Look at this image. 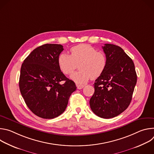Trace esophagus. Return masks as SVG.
<instances>
[{
  "mask_svg": "<svg viewBox=\"0 0 154 154\" xmlns=\"http://www.w3.org/2000/svg\"><path fill=\"white\" fill-rule=\"evenodd\" d=\"M76 86H77V89H79V90H81V89H82L84 87V85H79V84H76Z\"/></svg>",
  "mask_w": 154,
  "mask_h": 154,
  "instance_id": "34e87169",
  "label": "esophagus"
}]
</instances>
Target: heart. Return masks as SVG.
<instances>
[{"label": "heart", "instance_id": "b5f03b06", "mask_svg": "<svg viewBox=\"0 0 154 154\" xmlns=\"http://www.w3.org/2000/svg\"><path fill=\"white\" fill-rule=\"evenodd\" d=\"M71 55L63 53L58 57L60 71L66 75L74 72L79 64V71L71 75L78 83H83L90 78L96 79L104 72L106 66L105 55L86 44H80L71 48Z\"/></svg>", "mask_w": 154, "mask_h": 154}]
</instances>
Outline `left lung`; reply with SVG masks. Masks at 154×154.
Returning a JSON list of instances; mask_svg holds the SVG:
<instances>
[{"label": "left lung", "mask_w": 154, "mask_h": 154, "mask_svg": "<svg viewBox=\"0 0 154 154\" xmlns=\"http://www.w3.org/2000/svg\"><path fill=\"white\" fill-rule=\"evenodd\" d=\"M102 49L106 66L95 80L94 93L90 105L97 116L109 119L120 115L130 105L137 75L132 60L121 48L105 44Z\"/></svg>", "instance_id": "8db88e82"}]
</instances>
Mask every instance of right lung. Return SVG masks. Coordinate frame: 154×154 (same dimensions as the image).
<instances>
[{
	"mask_svg": "<svg viewBox=\"0 0 154 154\" xmlns=\"http://www.w3.org/2000/svg\"><path fill=\"white\" fill-rule=\"evenodd\" d=\"M63 46L46 44L34 49L20 68L19 86L29 108L36 116L53 119L66 108L75 83L60 71L58 57ZM62 81L63 84H60Z\"/></svg>",
	"mask_w": 154,
	"mask_h": 154,
	"instance_id": "1",
	"label": "right lung"
}]
</instances>
